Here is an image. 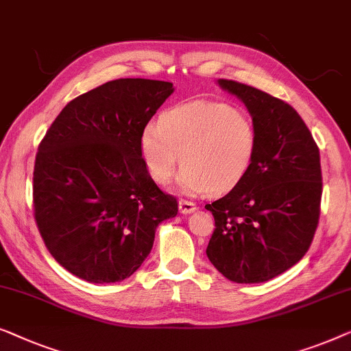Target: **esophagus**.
I'll use <instances>...</instances> for the list:
<instances>
[{
	"label": "esophagus",
	"instance_id": "obj_1",
	"mask_svg": "<svg viewBox=\"0 0 351 351\" xmlns=\"http://www.w3.org/2000/svg\"><path fill=\"white\" fill-rule=\"evenodd\" d=\"M195 208L197 206L194 202L184 200V199L180 200V213L181 215H189V213H192V211H195Z\"/></svg>",
	"mask_w": 351,
	"mask_h": 351
}]
</instances>
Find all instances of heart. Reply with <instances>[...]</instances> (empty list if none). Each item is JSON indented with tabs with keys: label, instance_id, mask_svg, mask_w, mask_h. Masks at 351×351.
<instances>
[{
	"label": "heart",
	"instance_id": "obj_1",
	"mask_svg": "<svg viewBox=\"0 0 351 351\" xmlns=\"http://www.w3.org/2000/svg\"><path fill=\"white\" fill-rule=\"evenodd\" d=\"M141 156L157 184H167L182 160L184 194H224L253 165L258 130L246 112L215 100H192L162 112L141 133Z\"/></svg>",
	"mask_w": 351,
	"mask_h": 351
}]
</instances>
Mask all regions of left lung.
I'll use <instances>...</instances> for the list:
<instances>
[{"label":"left lung","instance_id":"left-lung-1","mask_svg":"<svg viewBox=\"0 0 351 351\" xmlns=\"http://www.w3.org/2000/svg\"><path fill=\"white\" fill-rule=\"evenodd\" d=\"M248 108L258 130L253 165L229 194L205 205L215 218L211 264L235 283H263L299 263L312 245L322 206L319 149L288 103L219 79Z\"/></svg>","mask_w":351,"mask_h":351}]
</instances>
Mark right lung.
<instances>
[{
    "label": "right lung",
    "instance_id": "1",
    "mask_svg": "<svg viewBox=\"0 0 351 351\" xmlns=\"http://www.w3.org/2000/svg\"><path fill=\"white\" fill-rule=\"evenodd\" d=\"M173 84L127 77L76 97L39 143L34 221L62 267L90 283L125 280L143 264L156 227L178 213L143 160L141 133Z\"/></svg>",
    "mask_w": 351,
    "mask_h": 351
}]
</instances>
